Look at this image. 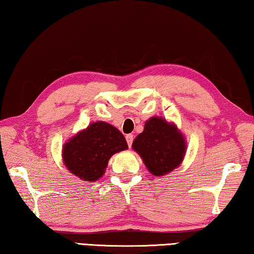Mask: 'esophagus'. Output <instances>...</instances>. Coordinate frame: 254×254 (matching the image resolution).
Returning a JSON list of instances; mask_svg holds the SVG:
<instances>
[{"label":"esophagus","mask_w":254,"mask_h":254,"mask_svg":"<svg viewBox=\"0 0 254 254\" xmlns=\"http://www.w3.org/2000/svg\"><path fill=\"white\" fill-rule=\"evenodd\" d=\"M126 139H127V142L128 147H131L132 142H133V135L132 134H127L126 135Z\"/></svg>","instance_id":"obj_1"}]
</instances>
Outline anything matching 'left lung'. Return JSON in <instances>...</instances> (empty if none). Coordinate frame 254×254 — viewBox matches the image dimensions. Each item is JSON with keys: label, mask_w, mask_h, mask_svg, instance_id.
Here are the masks:
<instances>
[{"label": "left lung", "mask_w": 254, "mask_h": 254, "mask_svg": "<svg viewBox=\"0 0 254 254\" xmlns=\"http://www.w3.org/2000/svg\"><path fill=\"white\" fill-rule=\"evenodd\" d=\"M132 149L142 159L149 173L162 177L177 169L187 150V141L174 122L152 117L132 143Z\"/></svg>", "instance_id": "1"}]
</instances>
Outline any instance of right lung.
Segmentation results:
<instances>
[{"mask_svg":"<svg viewBox=\"0 0 254 254\" xmlns=\"http://www.w3.org/2000/svg\"><path fill=\"white\" fill-rule=\"evenodd\" d=\"M127 149L126 137L104 121L93 122L63 145V161L67 170L84 182L103 177L110 158Z\"/></svg>","mask_w":254,"mask_h":254,"instance_id":"1","label":"right lung"}]
</instances>
